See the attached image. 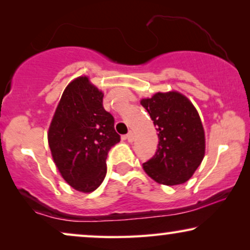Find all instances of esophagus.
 <instances>
[{
  "label": "esophagus",
  "instance_id": "34e87169",
  "mask_svg": "<svg viewBox=\"0 0 250 250\" xmlns=\"http://www.w3.org/2000/svg\"><path fill=\"white\" fill-rule=\"evenodd\" d=\"M126 139H127L129 142H132L133 140H134V133H133L132 131H129L127 134H126Z\"/></svg>",
  "mask_w": 250,
  "mask_h": 250
}]
</instances>
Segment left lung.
Listing matches in <instances>:
<instances>
[{"label":"left lung","mask_w":250,"mask_h":250,"mask_svg":"<svg viewBox=\"0 0 250 250\" xmlns=\"http://www.w3.org/2000/svg\"><path fill=\"white\" fill-rule=\"evenodd\" d=\"M158 132L155 156L143 164V169L157 183L176 186L187 182L205 156V133L193 104L179 92L156 93L143 99Z\"/></svg>","instance_id":"8db88e82"}]
</instances>
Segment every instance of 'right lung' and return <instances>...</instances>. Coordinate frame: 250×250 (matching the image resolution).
<instances>
[{"label": "right lung", "instance_id": "obj_1", "mask_svg": "<svg viewBox=\"0 0 250 250\" xmlns=\"http://www.w3.org/2000/svg\"><path fill=\"white\" fill-rule=\"evenodd\" d=\"M102 99L87 77L74 80L63 91L47 134L61 175L82 192H92L104 182L109 150L121 141Z\"/></svg>", "mask_w": 250, "mask_h": 250}]
</instances>
